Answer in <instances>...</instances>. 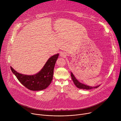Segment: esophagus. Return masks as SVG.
I'll use <instances>...</instances> for the list:
<instances>
[{
	"mask_svg": "<svg viewBox=\"0 0 121 121\" xmlns=\"http://www.w3.org/2000/svg\"><path fill=\"white\" fill-rule=\"evenodd\" d=\"M60 56L62 57H65V54L64 52H62L60 53Z\"/></svg>",
	"mask_w": 121,
	"mask_h": 121,
	"instance_id": "1",
	"label": "esophagus"
}]
</instances>
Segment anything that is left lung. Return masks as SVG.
<instances>
[{"label":"left lung","instance_id":"left-lung-1","mask_svg":"<svg viewBox=\"0 0 121 121\" xmlns=\"http://www.w3.org/2000/svg\"><path fill=\"white\" fill-rule=\"evenodd\" d=\"M71 78L72 79L75 84V85L77 86V87L79 88V89H83V90H91L93 88H97L98 87H99V86H96V87H90V86H87L84 85L82 83H81L80 82H79L76 78L74 77V75L72 74V73H71Z\"/></svg>","mask_w":121,"mask_h":121}]
</instances>
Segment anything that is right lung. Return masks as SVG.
Instances as JSON below:
<instances>
[{
  "instance_id": "right-lung-1",
  "label": "right lung",
  "mask_w": 121,
  "mask_h": 121,
  "mask_svg": "<svg viewBox=\"0 0 121 121\" xmlns=\"http://www.w3.org/2000/svg\"><path fill=\"white\" fill-rule=\"evenodd\" d=\"M59 54L51 56L47 61L42 69L37 74L28 76L16 72L12 67L11 70L19 81L30 91H42L47 88L53 80L54 69Z\"/></svg>"
}]
</instances>
